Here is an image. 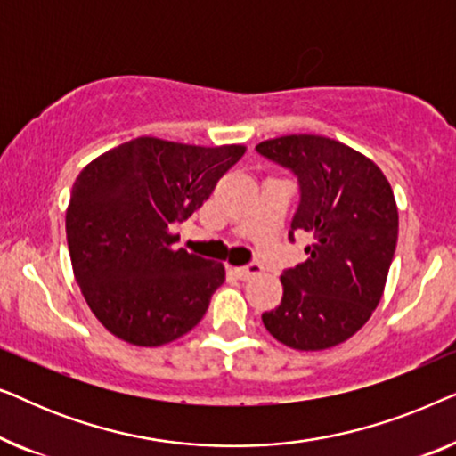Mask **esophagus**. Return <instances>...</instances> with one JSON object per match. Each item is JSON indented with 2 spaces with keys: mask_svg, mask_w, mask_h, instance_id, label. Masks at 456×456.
<instances>
[{
  "mask_svg": "<svg viewBox=\"0 0 456 456\" xmlns=\"http://www.w3.org/2000/svg\"><path fill=\"white\" fill-rule=\"evenodd\" d=\"M261 272H264V267H261V264H248V265L232 267V273L239 280H248V278H253V276H259Z\"/></svg>",
  "mask_w": 456,
  "mask_h": 456,
  "instance_id": "1",
  "label": "esophagus"
}]
</instances>
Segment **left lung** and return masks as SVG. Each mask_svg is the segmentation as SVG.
<instances>
[{
  "mask_svg": "<svg viewBox=\"0 0 456 456\" xmlns=\"http://www.w3.org/2000/svg\"><path fill=\"white\" fill-rule=\"evenodd\" d=\"M255 149L298 180L290 240L295 230L314 234L307 261L280 276L282 301L261 315L264 326L297 351L340 345L384 295L398 239L395 192L370 158L328 136L286 134Z\"/></svg>",
  "mask_w": 456,
  "mask_h": 456,
  "instance_id": "8db88e82",
  "label": "left lung"
}]
</instances>
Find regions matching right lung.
<instances>
[{
	"mask_svg": "<svg viewBox=\"0 0 456 456\" xmlns=\"http://www.w3.org/2000/svg\"><path fill=\"white\" fill-rule=\"evenodd\" d=\"M245 149L139 136L78 174L66 211L74 278L120 340L161 346L201 322L226 270L174 248L172 228L208 201Z\"/></svg>",
	"mask_w": 456,
	"mask_h": 456,
	"instance_id": "add662e5",
	"label": "right lung"
}]
</instances>
